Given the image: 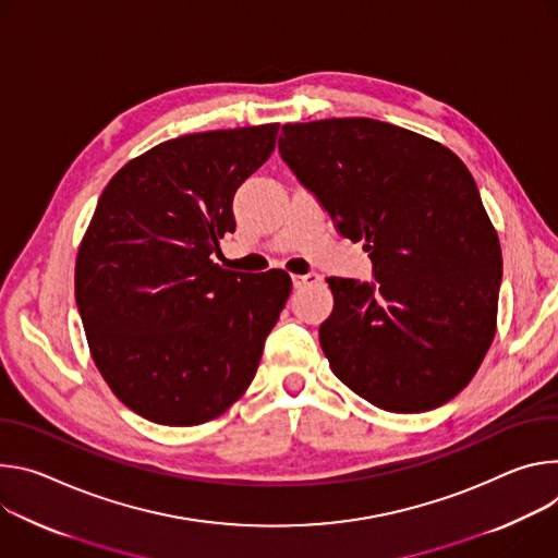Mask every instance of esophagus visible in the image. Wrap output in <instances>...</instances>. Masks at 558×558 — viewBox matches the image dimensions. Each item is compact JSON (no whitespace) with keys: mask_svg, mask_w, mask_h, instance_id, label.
<instances>
[{"mask_svg":"<svg viewBox=\"0 0 558 558\" xmlns=\"http://www.w3.org/2000/svg\"><path fill=\"white\" fill-rule=\"evenodd\" d=\"M317 281H319V275H317V272L292 275V286H294L296 290H301V288H305V286H313V283H317Z\"/></svg>","mask_w":558,"mask_h":558,"instance_id":"obj_1","label":"esophagus"}]
</instances>
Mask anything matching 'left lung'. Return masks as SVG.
<instances>
[{"label":"left lung","mask_w":558,"mask_h":558,"mask_svg":"<svg viewBox=\"0 0 558 558\" xmlns=\"http://www.w3.org/2000/svg\"><path fill=\"white\" fill-rule=\"evenodd\" d=\"M279 153L375 281L330 277L332 373L388 412H425L474 377L497 330L504 259L476 183L446 146L367 117L286 123Z\"/></svg>","instance_id":"obj_1"}]
</instances>
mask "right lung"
Listing matches in <instances>:
<instances>
[{"mask_svg":"<svg viewBox=\"0 0 558 558\" xmlns=\"http://www.w3.org/2000/svg\"><path fill=\"white\" fill-rule=\"evenodd\" d=\"M277 133L266 123L163 142L97 202L75 299L101 377L148 421L206 423L255 379L292 281L283 270H226L210 255L234 232V193L268 161Z\"/></svg>","mask_w":558,"mask_h":558,"instance_id":"obj_1","label":"right lung"}]
</instances>
